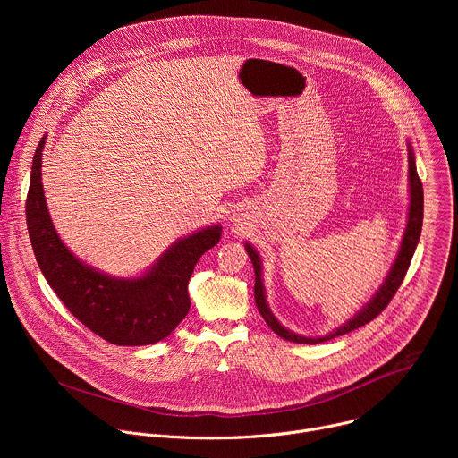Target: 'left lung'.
Here are the masks:
<instances>
[{
  "mask_svg": "<svg viewBox=\"0 0 458 458\" xmlns=\"http://www.w3.org/2000/svg\"><path fill=\"white\" fill-rule=\"evenodd\" d=\"M408 163H410V214H408V225H406V232H404V237H403V242H401V250L397 253V259L394 267H391L389 274L386 276V281L382 283V286L378 288V292L371 297V301L353 317L350 318L346 324H343L341 328H337L335 332L324 335V337H302V335H297L290 330H286L284 326L274 317V313L270 311L268 304H267V297H265V284H263V279H260V257H259V251L250 244L246 242L244 248L251 259V265H253V270H255V286H253V292H255V304L259 308V313L263 315V318L267 320V324L272 328L274 334H277L279 337H283L284 341H290V343H297V344H318V343H324V341H330V339H335L339 335H344V334H350L357 328H360V326L368 324L369 320H373L387 304L389 301L394 299V295L397 293L399 286L403 284L404 277H406V272L410 268V263H411V257L415 253V248H417V242L420 239V230H422V217H424V190H422V182L419 179V174H417V165H415V156H413V150L411 147H408Z\"/></svg>",
  "mask_w": 458,
  "mask_h": 458,
  "instance_id": "left-lung-1",
  "label": "left lung"
}]
</instances>
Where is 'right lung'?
<instances>
[{"mask_svg": "<svg viewBox=\"0 0 458 458\" xmlns=\"http://www.w3.org/2000/svg\"><path fill=\"white\" fill-rule=\"evenodd\" d=\"M41 138L27 193V226L39 270L67 310L90 332L117 346H147L168 337L190 310L188 281L199 257L221 239L208 226L174 242L138 279H115L85 263L59 239L41 184Z\"/></svg>", "mask_w": 458, "mask_h": 458, "instance_id": "add662e5", "label": "right lung"}]
</instances>
